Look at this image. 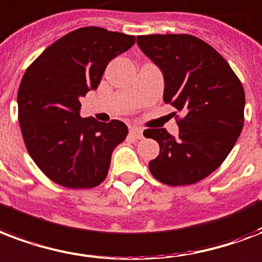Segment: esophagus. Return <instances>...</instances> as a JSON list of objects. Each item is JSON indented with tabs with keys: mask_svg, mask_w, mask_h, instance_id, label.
Wrapping results in <instances>:
<instances>
[{
	"mask_svg": "<svg viewBox=\"0 0 262 262\" xmlns=\"http://www.w3.org/2000/svg\"><path fill=\"white\" fill-rule=\"evenodd\" d=\"M129 135L132 137H135L136 140H141L143 139V130L137 126H130L129 127Z\"/></svg>",
	"mask_w": 262,
	"mask_h": 262,
	"instance_id": "1",
	"label": "esophagus"
}]
</instances>
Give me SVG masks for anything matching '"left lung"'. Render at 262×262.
I'll return each mask as SVG.
<instances>
[{"mask_svg":"<svg viewBox=\"0 0 262 262\" xmlns=\"http://www.w3.org/2000/svg\"><path fill=\"white\" fill-rule=\"evenodd\" d=\"M137 43L162 70L165 103L184 113L176 118L177 137L166 129L144 130L159 144L149 171L171 187L195 184L224 162L242 132V82L214 48L189 34L139 35Z\"/></svg>","mask_w":262,"mask_h":262,"instance_id":"8db88e82","label":"left lung"}]
</instances>
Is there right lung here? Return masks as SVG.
I'll return each mask as SVG.
<instances>
[{"mask_svg":"<svg viewBox=\"0 0 262 262\" xmlns=\"http://www.w3.org/2000/svg\"><path fill=\"white\" fill-rule=\"evenodd\" d=\"M135 42V35L82 27L49 45L26 70L17 92L20 129L30 157L56 184L93 188L107 177L127 126L81 118L79 99L97 89L110 60Z\"/></svg>","mask_w":262,"mask_h":262,"instance_id":"right-lung-1","label":"right lung"}]
</instances>
